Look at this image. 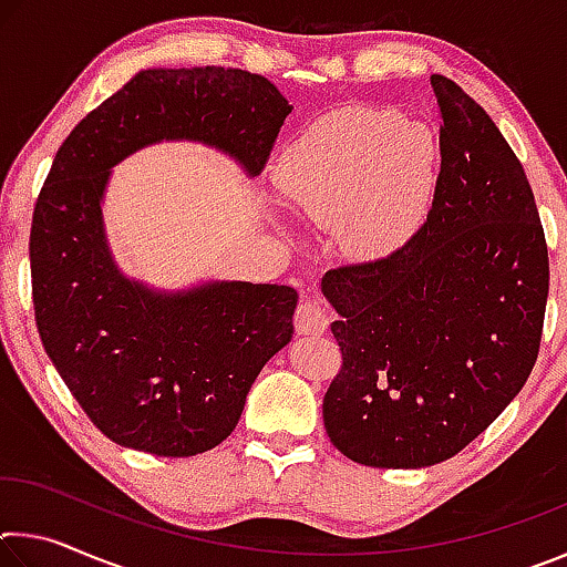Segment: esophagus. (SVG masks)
<instances>
[{
  "mask_svg": "<svg viewBox=\"0 0 567 567\" xmlns=\"http://www.w3.org/2000/svg\"><path fill=\"white\" fill-rule=\"evenodd\" d=\"M330 324V312L318 297L302 300L295 310V330L300 334H322Z\"/></svg>",
  "mask_w": 567,
  "mask_h": 567,
  "instance_id": "esophagus-1",
  "label": "esophagus"
}]
</instances>
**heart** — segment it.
<instances>
[{"mask_svg":"<svg viewBox=\"0 0 567 567\" xmlns=\"http://www.w3.org/2000/svg\"><path fill=\"white\" fill-rule=\"evenodd\" d=\"M435 134L395 112L340 110L310 124L275 165V187L295 217L338 225L352 257H378L405 239L433 199Z\"/></svg>","mask_w":567,"mask_h":567,"instance_id":"1","label":"heart"}]
</instances>
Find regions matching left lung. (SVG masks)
<instances>
[{"label": "left lung", "mask_w": 567, "mask_h": 567, "mask_svg": "<svg viewBox=\"0 0 567 567\" xmlns=\"http://www.w3.org/2000/svg\"><path fill=\"white\" fill-rule=\"evenodd\" d=\"M440 175L405 245L324 272L342 362L324 430L370 467L457 455L511 405L540 352L550 262L530 182L480 104L443 74Z\"/></svg>", "instance_id": "obj_1"}]
</instances>
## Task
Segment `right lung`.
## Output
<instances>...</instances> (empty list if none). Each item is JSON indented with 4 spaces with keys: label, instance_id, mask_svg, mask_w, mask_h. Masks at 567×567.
I'll return each instance as SVG.
<instances>
[{
    "label": "right lung",
    "instance_id": "add662e5",
    "mask_svg": "<svg viewBox=\"0 0 567 567\" xmlns=\"http://www.w3.org/2000/svg\"><path fill=\"white\" fill-rule=\"evenodd\" d=\"M290 104L235 66L145 70L56 150L30 233L37 330L94 427L162 457L233 433L265 362L292 338L287 285L215 282L155 295L117 272L102 233L110 167L157 140H199L260 175Z\"/></svg>",
    "mask_w": 567,
    "mask_h": 567
}]
</instances>
